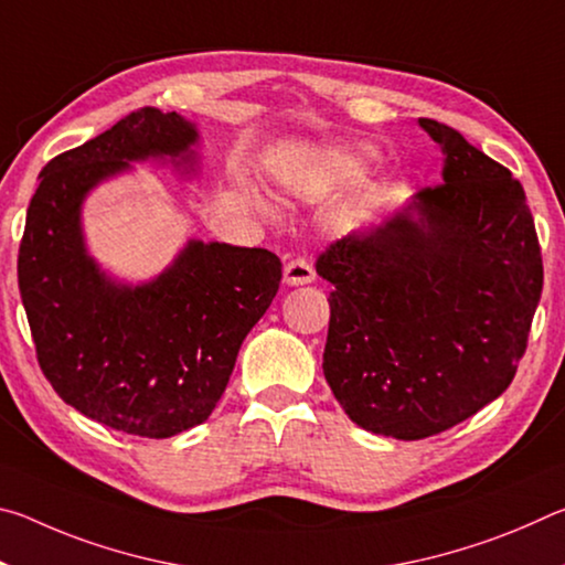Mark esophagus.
Wrapping results in <instances>:
<instances>
[{
  "mask_svg": "<svg viewBox=\"0 0 565 565\" xmlns=\"http://www.w3.org/2000/svg\"><path fill=\"white\" fill-rule=\"evenodd\" d=\"M313 279H317V271H313L311 262L303 259V256H296V259L284 264V281L289 286H303Z\"/></svg>",
  "mask_w": 565,
  "mask_h": 565,
  "instance_id": "esophagus-1",
  "label": "esophagus"
}]
</instances>
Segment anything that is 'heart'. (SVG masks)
Masks as SVG:
<instances>
[{
    "instance_id": "b5f03b06",
    "label": "heart",
    "mask_w": 565,
    "mask_h": 565,
    "mask_svg": "<svg viewBox=\"0 0 565 565\" xmlns=\"http://www.w3.org/2000/svg\"><path fill=\"white\" fill-rule=\"evenodd\" d=\"M339 167L347 171V174H359L361 167H363V161L356 159V157H343V159H339ZM256 204H259V199H256Z\"/></svg>"
}]
</instances>
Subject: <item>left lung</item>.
<instances>
[{
	"instance_id": "1",
	"label": "left lung",
	"mask_w": 565,
	"mask_h": 565,
	"mask_svg": "<svg viewBox=\"0 0 565 565\" xmlns=\"http://www.w3.org/2000/svg\"><path fill=\"white\" fill-rule=\"evenodd\" d=\"M444 184L317 259L333 284L323 376L353 424L418 441L499 398L515 376L543 289L519 179L434 119Z\"/></svg>"
}]
</instances>
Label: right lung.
Listing matches in <instances>:
<instances>
[{"instance_id":"right-lung-1","label":"right lung","mask_w":565,"mask_h":565,"mask_svg":"<svg viewBox=\"0 0 565 565\" xmlns=\"http://www.w3.org/2000/svg\"><path fill=\"white\" fill-rule=\"evenodd\" d=\"M196 127L177 111L137 109L42 169L19 244V294L46 381L92 420L169 438L204 424L246 333L281 284L266 248L189 242L139 286L111 281L87 254L82 204L129 161L194 164Z\"/></svg>"}]
</instances>
